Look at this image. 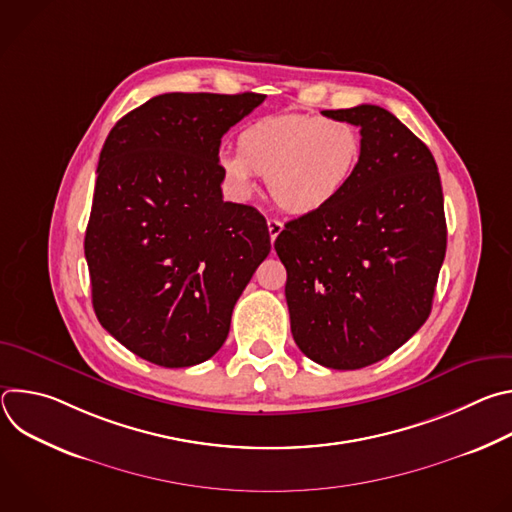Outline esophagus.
I'll list each match as a JSON object with an SVG mask.
<instances>
[{
  "mask_svg": "<svg viewBox=\"0 0 512 512\" xmlns=\"http://www.w3.org/2000/svg\"><path fill=\"white\" fill-rule=\"evenodd\" d=\"M267 229H269V237H271V241L275 243V239H277V237H279V233L283 231V223L275 221V218H267Z\"/></svg>",
  "mask_w": 512,
  "mask_h": 512,
  "instance_id": "obj_1",
  "label": "esophagus"
}]
</instances>
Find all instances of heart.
<instances>
[{
	"instance_id": "heart-1",
	"label": "heart",
	"mask_w": 512,
	"mask_h": 512,
	"mask_svg": "<svg viewBox=\"0 0 512 512\" xmlns=\"http://www.w3.org/2000/svg\"><path fill=\"white\" fill-rule=\"evenodd\" d=\"M362 133L344 119L277 113L251 121L237 137V154L218 160L229 188L245 198L255 174L267 176L275 204L296 216L328 208L352 182L362 160Z\"/></svg>"
}]
</instances>
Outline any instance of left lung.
I'll return each mask as SVG.
<instances>
[{"label": "left lung", "instance_id": "left-lung-1", "mask_svg": "<svg viewBox=\"0 0 512 512\" xmlns=\"http://www.w3.org/2000/svg\"><path fill=\"white\" fill-rule=\"evenodd\" d=\"M324 115L360 127V166L328 208L289 221L273 247L296 344L322 367L354 371L427 320L446 257L444 194L427 145L387 109Z\"/></svg>", "mask_w": 512, "mask_h": 512}]
</instances>
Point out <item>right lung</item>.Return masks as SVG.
Returning <instances> with one entry per match:
<instances>
[{
  "instance_id": "add662e5",
  "label": "right lung",
  "mask_w": 512,
  "mask_h": 512,
  "mask_svg": "<svg viewBox=\"0 0 512 512\" xmlns=\"http://www.w3.org/2000/svg\"><path fill=\"white\" fill-rule=\"evenodd\" d=\"M259 93H166L121 117L99 156L85 235L93 308L127 350L166 369L208 360L269 255L263 214L223 200V135Z\"/></svg>"
}]
</instances>
